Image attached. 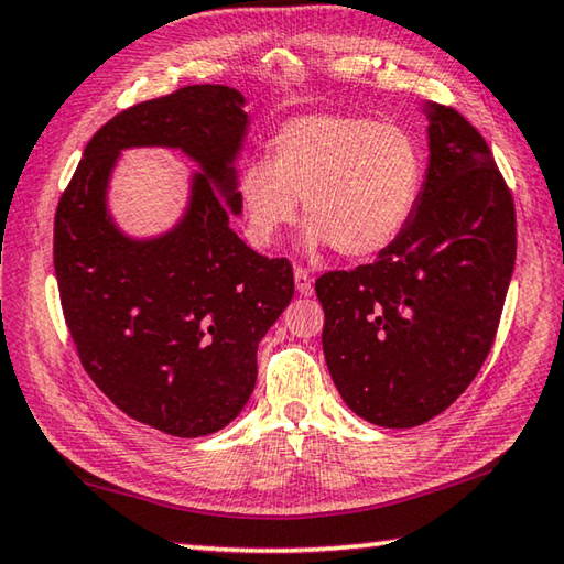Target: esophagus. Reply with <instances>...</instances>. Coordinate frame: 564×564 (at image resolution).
<instances>
[{
    "mask_svg": "<svg viewBox=\"0 0 564 564\" xmlns=\"http://www.w3.org/2000/svg\"><path fill=\"white\" fill-rule=\"evenodd\" d=\"M293 279H295V291H299L301 295H311L313 293L311 275H308V271L301 269V265H295V269H293Z\"/></svg>",
    "mask_w": 564,
    "mask_h": 564,
    "instance_id": "34e87169",
    "label": "esophagus"
}]
</instances>
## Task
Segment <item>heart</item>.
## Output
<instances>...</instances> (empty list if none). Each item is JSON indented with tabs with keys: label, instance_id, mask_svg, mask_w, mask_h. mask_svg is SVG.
<instances>
[{
	"label": "heart",
	"instance_id": "b5f03b06",
	"mask_svg": "<svg viewBox=\"0 0 564 564\" xmlns=\"http://www.w3.org/2000/svg\"><path fill=\"white\" fill-rule=\"evenodd\" d=\"M423 184L417 141L393 123L305 113L281 123L269 161L238 171L236 196L253 243L271 246L303 208L305 243L368 259L395 241Z\"/></svg>",
	"mask_w": 564,
	"mask_h": 564
}]
</instances>
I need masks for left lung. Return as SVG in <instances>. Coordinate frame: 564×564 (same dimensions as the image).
I'll return each mask as SVG.
<instances>
[{"label": "left lung", "mask_w": 564, "mask_h": 564, "mask_svg": "<svg viewBox=\"0 0 564 564\" xmlns=\"http://www.w3.org/2000/svg\"><path fill=\"white\" fill-rule=\"evenodd\" d=\"M425 184L378 261L316 281L340 398L380 427L451 408L492 348L518 251L508 184L463 113L427 104Z\"/></svg>", "instance_id": "left-lung-1"}]
</instances>
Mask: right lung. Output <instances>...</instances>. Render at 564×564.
Listing matches in <instances>:
<instances>
[{
    "instance_id": "right-lung-1",
    "label": "right lung",
    "mask_w": 564,
    "mask_h": 564,
    "mask_svg": "<svg viewBox=\"0 0 564 564\" xmlns=\"http://www.w3.org/2000/svg\"><path fill=\"white\" fill-rule=\"evenodd\" d=\"M246 127L243 94L224 84L133 104L94 133L56 206L54 271L82 366L166 435L202 437L241 413L259 343L293 299L289 259H265L228 226ZM131 145L181 148L203 166L164 237L129 239L108 216V176Z\"/></svg>"
}]
</instances>
